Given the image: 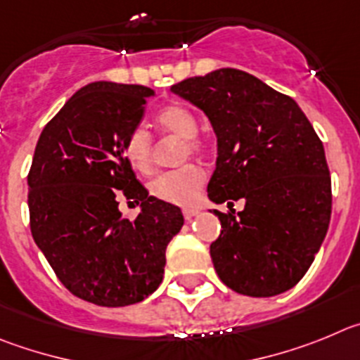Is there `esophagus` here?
Here are the masks:
<instances>
[{
  "mask_svg": "<svg viewBox=\"0 0 360 360\" xmlns=\"http://www.w3.org/2000/svg\"><path fill=\"white\" fill-rule=\"evenodd\" d=\"M197 213H199V208H183V217L186 220L193 219V217H195Z\"/></svg>",
  "mask_w": 360,
  "mask_h": 360,
  "instance_id": "obj_1",
  "label": "esophagus"
}]
</instances>
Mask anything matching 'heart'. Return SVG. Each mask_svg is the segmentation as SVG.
I'll list each match as a JSON object with an SVG mask.
<instances>
[{"instance_id": "1", "label": "heart", "mask_w": 360, "mask_h": 360, "mask_svg": "<svg viewBox=\"0 0 360 360\" xmlns=\"http://www.w3.org/2000/svg\"><path fill=\"white\" fill-rule=\"evenodd\" d=\"M158 129L165 134L183 138L181 156L186 160L190 154L202 156L208 150V143L197 134L199 122L193 111L183 103H168L156 112ZM122 154L132 170L148 174L152 170V138L143 129H132L122 141ZM204 183L202 168L193 163L163 172L150 181V195L168 204L186 206L195 200Z\"/></svg>"}]
</instances>
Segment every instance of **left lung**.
<instances>
[{"label": "left lung", "mask_w": 360, "mask_h": 360, "mask_svg": "<svg viewBox=\"0 0 360 360\" xmlns=\"http://www.w3.org/2000/svg\"><path fill=\"white\" fill-rule=\"evenodd\" d=\"M170 91L202 109L217 134L208 184L220 235L210 245L220 281L238 294L269 297L305 276L326 235L332 179L325 148L290 96L245 71L222 68ZM246 199L242 212L232 200Z\"/></svg>", "instance_id": "left-lung-1"}]
</instances>
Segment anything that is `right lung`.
Returning a JSON list of instances; mask_svg holds the SVG:
<instances>
[{"instance_id": "add662e5", "label": "right lung", "mask_w": 360, "mask_h": 360, "mask_svg": "<svg viewBox=\"0 0 360 360\" xmlns=\"http://www.w3.org/2000/svg\"><path fill=\"white\" fill-rule=\"evenodd\" d=\"M150 95L136 84H87L43 129L28 172L35 244L73 296L100 307L154 292L184 222L177 206L148 197L122 154ZM120 196L141 203V215L122 216Z\"/></svg>"}]
</instances>
